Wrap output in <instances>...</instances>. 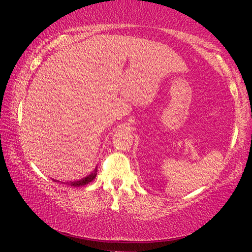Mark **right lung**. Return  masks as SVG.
I'll list each match as a JSON object with an SVG mask.
<instances>
[{"mask_svg":"<svg viewBox=\"0 0 252 252\" xmlns=\"http://www.w3.org/2000/svg\"><path fill=\"white\" fill-rule=\"evenodd\" d=\"M96 174H97V167L95 168L94 172H92L91 174L87 175L86 178H82L80 179V180H77V181H70V182H66V185H70L71 187H81V186H85L89 184V182H92L93 180H94Z\"/></svg>","mask_w":252,"mask_h":252,"instance_id":"1","label":"right lung"}]
</instances>
